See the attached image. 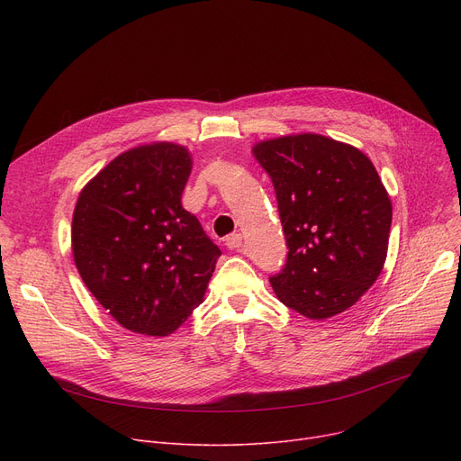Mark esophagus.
I'll return each instance as SVG.
<instances>
[{"label":"esophagus","mask_w":461,"mask_h":461,"mask_svg":"<svg viewBox=\"0 0 461 461\" xmlns=\"http://www.w3.org/2000/svg\"><path fill=\"white\" fill-rule=\"evenodd\" d=\"M226 247H228L230 250H239L240 247H243V235H240V233L230 235V237L226 239Z\"/></svg>","instance_id":"34e87169"}]
</instances>
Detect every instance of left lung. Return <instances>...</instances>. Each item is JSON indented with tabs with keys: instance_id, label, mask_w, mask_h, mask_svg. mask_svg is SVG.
I'll use <instances>...</instances> for the list:
<instances>
[{
	"instance_id": "left-lung-1",
	"label": "left lung",
	"mask_w": 461,
	"mask_h": 461,
	"mask_svg": "<svg viewBox=\"0 0 461 461\" xmlns=\"http://www.w3.org/2000/svg\"><path fill=\"white\" fill-rule=\"evenodd\" d=\"M252 151L275 185L289 250L269 278L276 297L318 321L348 310L377 280L389 249L393 203L374 164L321 134L259 141Z\"/></svg>"
}]
</instances>
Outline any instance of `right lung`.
Returning <instances> with one entry per match:
<instances>
[{
	"label": "right lung",
	"instance_id": "add662e5",
	"mask_svg": "<svg viewBox=\"0 0 461 461\" xmlns=\"http://www.w3.org/2000/svg\"><path fill=\"white\" fill-rule=\"evenodd\" d=\"M192 160L158 141L115 157L80 192L72 256L93 297L138 334L167 336L205 295L221 249L183 209Z\"/></svg>",
	"mask_w": 461,
	"mask_h": 461
}]
</instances>
